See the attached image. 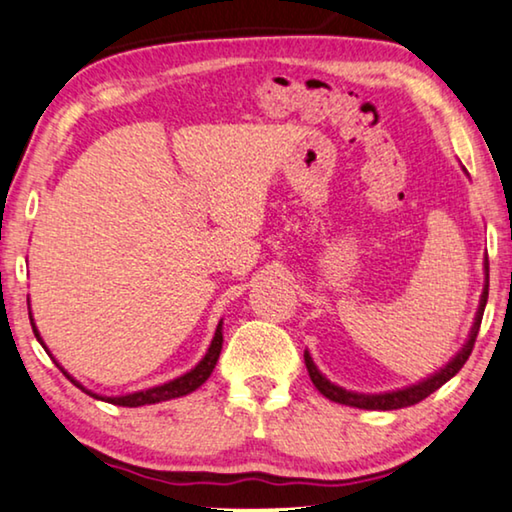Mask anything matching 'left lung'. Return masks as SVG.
<instances>
[{
    "label": "left lung",
    "mask_w": 512,
    "mask_h": 512,
    "mask_svg": "<svg viewBox=\"0 0 512 512\" xmlns=\"http://www.w3.org/2000/svg\"><path fill=\"white\" fill-rule=\"evenodd\" d=\"M485 276H487L485 278V290H482L480 306H478V313H475L469 341H466L464 348L459 350L457 355L452 357L450 362L445 364L441 371L434 373V376H429L427 380H422V383L403 387V390H394V392H383V394L348 392V390H343V387L329 383V380L318 371V366L313 364V359H311V355H308V350H306L304 352V359H306V369H308V376H311V380H313V385L318 387L320 394H325L329 401L343 403V406H352V408H364V410H397V408L413 406V403L427 399L431 392H436L438 387L448 383L452 376H457L459 369H462V366L466 364V359H469V355H471L473 343H475V338H478V331H480L482 313H485V306H487V294H489V266H487V262H485Z\"/></svg>",
    "instance_id": "left-lung-1"
}]
</instances>
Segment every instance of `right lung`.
Here are the masks:
<instances>
[{
    "mask_svg": "<svg viewBox=\"0 0 512 512\" xmlns=\"http://www.w3.org/2000/svg\"><path fill=\"white\" fill-rule=\"evenodd\" d=\"M27 304H30V299H27ZM30 322H32L34 336H37V341L43 345V338H41V334H39L37 325H34L32 313H30ZM43 348H46V345H43ZM220 350H222V322L218 325V329H215V336H213V341H211V348H208L204 359H201V362H199L197 366H194L192 371H187V373H183V376L169 380V383H164V385L150 387V390H141V392H132V394H122V397H102V394H95V392L85 390V387H83L81 383H78V380L71 378L69 373L64 371L60 364H57V362H55V364L60 366V371L71 380V383H74V385L78 387V390H83L85 394H90V397L102 399V401H106V403H113V406L136 408V406H148V403H160V401H169V399L185 397V394H190V392L197 390V387L204 385L206 380H208V376H211V373H213L215 364H218ZM46 352H48V348H46Z\"/></svg>",
    "mask_w": 512,
    "mask_h": 512,
    "instance_id": "1",
    "label": "right lung"
}]
</instances>
